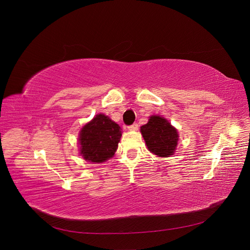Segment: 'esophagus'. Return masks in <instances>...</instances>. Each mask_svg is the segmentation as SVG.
Masks as SVG:
<instances>
[{
  "label": "esophagus",
  "mask_w": 250,
  "mask_h": 250,
  "mask_svg": "<svg viewBox=\"0 0 250 250\" xmlns=\"http://www.w3.org/2000/svg\"><path fill=\"white\" fill-rule=\"evenodd\" d=\"M139 128V125L138 124H132V125H130V126H128V129L129 130H137Z\"/></svg>",
  "instance_id": "esophagus-1"
}]
</instances>
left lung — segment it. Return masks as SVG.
Returning <instances> with one entry per match:
<instances>
[{
	"instance_id": "left-lung-1",
	"label": "left lung",
	"mask_w": 250,
	"mask_h": 250,
	"mask_svg": "<svg viewBox=\"0 0 250 250\" xmlns=\"http://www.w3.org/2000/svg\"><path fill=\"white\" fill-rule=\"evenodd\" d=\"M141 133L148 150L161 157H168L175 152L178 142L177 129L167 119L151 116L148 123L141 127Z\"/></svg>"
}]
</instances>
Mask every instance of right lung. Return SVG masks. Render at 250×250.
I'll return each instance as SVG.
<instances>
[{
	"mask_svg": "<svg viewBox=\"0 0 250 250\" xmlns=\"http://www.w3.org/2000/svg\"><path fill=\"white\" fill-rule=\"evenodd\" d=\"M122 137L121 127L107 116L99 113L81 128L80 154L85 161L99 164L111 158Z\"/></svg>",
	"mask_w": 250,
	"mask_h": 250,
	"instance_id": "add662e5",
	"label": "right lung"
}]
</instances>
